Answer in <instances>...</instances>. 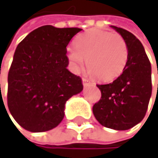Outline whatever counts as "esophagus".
I'll return each mask as SVG.
<instances>
[{"label": "esophagus", "instance_id": "esophagus-1", "mask_svg": "<svg viewBox=\"0 0 158 158\" xmlns=\"http://www.w3.org/2000/svg\"><path fill=\"white\" fill-rule=\"evenodd\" d=\"M89 83H90V81H89L88 80H86V78H82V84H83V86H84V87H85V86H87Z\"/></svg>", "mask_w": 158, "mask_h": 158}]
</instances>
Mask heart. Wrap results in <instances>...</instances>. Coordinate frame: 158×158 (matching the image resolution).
Returning <instances> with one entry per match:
<instances>
[{"label": "heart", "mask_w": 158, "mask_h": 158, "mask_svg": "<svg viewBox=\"0 0 158 158\" xmlns=\"http://www.w3.org/2000/svg\"><path fill=\"white\" fill-rule=\"evenodd\" d=\"M66 56L74 72L81 69L87 58L91 74L101 81H112L125 68L128 47L119 34L92 29L77 38L76 47H67Z\"/></svg>", "instance_id": "obj_1"}]
</instances>
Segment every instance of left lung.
I'll use <instances>...</instances> for the list:
<instances>
[{"instance_id": "1", "label": "left lung", "mask_w": 158, "mask_h": 158, "mask_svg": "<svg viewBox=\"0 0 158 158\" xmlns=\"http://www.w3.org/2000/svg\"><path fill=\"white\" fill-rule=\"evenodd\" d=\"M111 27L126 41L128 60L117 80L97 85L101 98L93 106V114L102 126L124 131L145 117L152 96V67L142 44L135 35L120 27Z\"/></svg>"}]
</instances>
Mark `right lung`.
<instances>
[{
    "label": "right lung",
    "mask_w": 158,
    "mask_h": 158,
    "mask_svg": "<svg viewBox=\"0 0 158 158\" xmlns=\"http://www.w3.org/2000/svg\"><path fill=\"white\" fill-rule=\"evenodd\" d=\"M81 30L44 25L17 46L7 78V105L25 130L40 133L57 127L66 101L82 91L81 78L67 69L66 56L71 39Z\"/></svg>",
    "instance_id": "right-lung-1"
}]
</instances>
